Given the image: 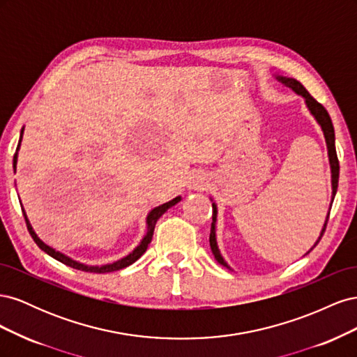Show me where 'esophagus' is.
Instances as JSON below:
<instances>
[{"mask_svg":"<svg viewBox=\"0 0 357 357\" xmlns=\"http://www.w3.org/2000/svg\"><path fill=\"white\" fill-rule=\"evenodd\" d=\"M186 186L189 190H201L205 186V177L201 172H192L186 177Z\"/></svg>","mask_w":357,"mask_h":357,"instance_id":"obj_1","label":"esophagus"}]
</instances>
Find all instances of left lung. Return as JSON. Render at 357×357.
<instances>
[{
	"label": "left lung",
	"mask_w": 357,
	"mask_h": 357,
	"mask_svg": "<svg viewBox=\"0 0 357 357\" xmlns=\"http://www.w3.org/2000/svg\"><path fill=\"white\" fill-rule=\"evenodd\" d=\"M275 80H278L280 83H282L283 86H286V88L294 91L296 95L302 96L305 101V105L307 109L310 112V114L316 119V122L319 123V126L321 128V132H323V137H325V142H326V149H328V158H329V167H331V186H332V193H331V204H329V208H328V214H326V219H325V223H323L321 226V231H320V235L319 238L316 240V243L312 244V247L310 248V250L305 253L308 255L312 248H314L317 245V243L320 241V238L323 236V232H325L326 229V223H328V219H329V211H331V207H332V202H333V198L335 195H337V189H338V178H340V164H338V158H337V150H335V132H333V125H332V121L329 117V113L326 112L325 107H323L320 102H317L312 96L308 93V91L302 86L296 79L294 77H287V75H280V74H274ZM210 201L213 202V222H211V231H210V247H211V252L215 257V261H218L220 265L226 266L228 269H231V271H234V269L229 266V264L225 261L222 253H220V248L218 245V236H215V225H218V204L214 202V199L210 197ZM304 255V256H305Z\"/></svg>",
	"instance_id": "8db88e82"
}]
</instances>
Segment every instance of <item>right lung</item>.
<instances>
[{
	"instance_id": "right-lung-1",
	"label": "right lung",
	"mask_w": 357,
	"mask_h": 357,
	"mask_svg": "<svg viewBox=\"0 0 357 357\" xmlns=\"http://www.w3.org/2000/svg\"><path fill=\"white\" fill-rule=\"evenodd\" d=\"M24 129L25 126L22 128V131H20V138H19V144H17V149H16V153H15V158H13V171L16 172V165H17V152H19V147H20V142H22V137H24ZM181 201V197H176L172 198L171 201L165 202V204H160L158 205V207H155L153 210H150L147 218H146V235L142 238V241H139V244L134 248V250L131 253H128L126 256H123L122 259H117V261L112 262V264H105V265H86L83 262H79L75 261V259L63 255L62 252H58L55 250V248L47 245L45 241L40 240V236L36 234L34 228H32V225L28 219V215L25 213V208L22 202H20V205H22V211H24V215H25V220H26V226H28V231L32 236V240L36 241V244L41 248L43 252L47 253L49 256H52L53 259H56V261L62 262L63 265L67 266H71L74 269H79V271H84V273H98V274H104V273H113V271H119V269H123L129 265H132L135 261H138L139 257H142L144 255V252L147 250V247L150 244V241H152V236H153V231H155V226H156V222L158 219L160 218L162 214H164L165 211H168L171 207H174L176 204H178Z\"/></svg>"
}]
</instances>
